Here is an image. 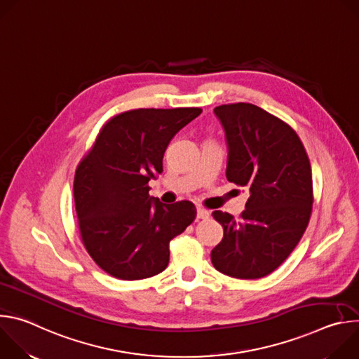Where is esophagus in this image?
Here are the masks:
<instances>
[{
  "label": "esophagus",
  "mask_w": 359,
  "mask_h": 359,
  "mask_svg": "<svg viewBox=\"0 0 359 359\" xmlns=\"http://www.w3.org/2000/svg\"><path fill=\"white\" fill-rule=\"evenodd\" d=\"M209 216H210V213H209L206 209L197 208V219H200V220H206V219H209Z\"/></svg>",
  "instance_id": "obj_1"
}]
</instances>
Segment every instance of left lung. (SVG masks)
<instances>
[{
  "label": "left lung",
  "mask_w": 359,
  "mask_h": 359,
  "mask_svg": "<svg viewBox=\"0 0 359 359\" xmlns=\"http://www.w3.org/2000/svg\"><path fill=\"white\" fill-rule=\"evenodd\" d=\"M229 146L226 177L250 197L240 219L220 210L223 240L212 250L220 273L262 278L280 267L301 240L313 212V173L309 155L284 121L238 102L215 108Z\"/></svg>",
  "instance_id": "1"
}]
</instances>
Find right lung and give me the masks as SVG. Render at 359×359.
<instances>
[{"instance_id": "1", "label": "right lung", "mask_w": 359, "mask_h": 359, "mask_svg": "<svg viewBox=\"0 0 359 359\" xmlns=\"http://www.w3.org/2000/svg\"><path fill=\"white\" fill-rule=\"evenodd\" d=\"M200 108L133 109L102 126L79 162L74 197L82 243L109 276L140 280L169 264V243L196 219L191 201L163 204L149 196V180L163 172L173 136Z\"/></svg>"}]
</instances>
